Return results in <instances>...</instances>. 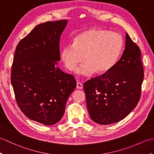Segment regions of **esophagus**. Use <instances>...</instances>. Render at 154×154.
<instances>
[{
  "instance_id": "esophagus-1",
  "label": "esophagus",
  "mask_w": 154,
  "mask_h": 154,
  "mask_svg": "<svg viewBox=\"0 0 154 154\" xmlns=\"http://www.w3.org/2000/svg\"><path fill=\"white\" fill-rule=\"evenodd\" d=\"M83 84H81V83H79V82L77 83V89H83Z\"/></svg>"
}]
</instances>
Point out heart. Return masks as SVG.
Segmentation results:
<instances>
[{
    "mask_svg": "<svg viewBox=\"0 0 154 154\" xmlns=\"http://www.w3.org/2000/svg\"><path fill=\"white\" fill-rule=\"evenodd\" d=\"M122 47L123 40L119 34L103 29H89L78 34L73 44H65L60 57L69 71L75 70L83 58L84 63L76 73L91 76L96 71L104 73L110 70L119 60Z\"/></svg>",
    "mask_w": 154,
    "mask_h": 154,
    "instance_id": "heart-1",
    "label": "heart"
}]
</instances>
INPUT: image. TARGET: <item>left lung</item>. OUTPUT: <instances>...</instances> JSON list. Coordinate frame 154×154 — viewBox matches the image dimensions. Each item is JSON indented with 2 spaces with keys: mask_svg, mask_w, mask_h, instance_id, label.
Wrapping results in <instances>:
<instances>
[{
  "mask_svg": "<svg viewBox=\"0 0 154 154\" xmlns=\"http://www.w3.org/2000/svg\"><path fill=\"white\" fill-rule=\"evenodd\" d=\"M143 80L141 51L126 33L125 50L114 66L83 85L91 119L104 125L124 119L139 102Z\"/></svg>",
  "mask_w": 154,
  "mask_h": 154,
  "instance_id": "obj_1",
  "label": "left lung"
}]
</instances>
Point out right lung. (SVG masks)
Here are the masks:
<instances>
[{
    "mask_svg": "<svg viewBox=\"0 0 154 154\" xmlns=\"http://www.w3.org/2000/svg\"><path fill=\"white\" fill-rule=\"evenodd\" d=\"M67 20L36 26L20 41L11 71V84L18 106L29 119L44 125L56 124L76 87L72 75L57 67L61 34Z\"/></svg>",
    "mask_w": 154,
    "mask_h": 154,
    "instance_id": "right-lung-1",
    "label": "right lung"
}]
</instances>
